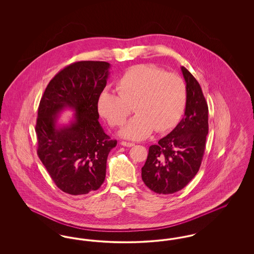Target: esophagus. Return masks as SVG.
<instances>
[{
	"mask_svg": "<svg viewBox=\"0 0 254 254\" xmlns=\"http://www.w3.org/2000/svg\"><path fill=\"white\" fill-rule=\"evenodd\" d=\"M121 145H124V146H127V147H130V146H133L134 144H133V143H128V142H125V141H122Z\"/></svg>",
	"mask_w": 254,
	"mask_h": 254,
	"instance_id": "1",
	"label": "esophagus"
}]
</instances>
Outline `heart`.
I'll return each mask as SVG.
<instances>
[{"instance_id":"b5f03b06","label":"heart","mask_w":254,"mask_h":254,"mask_svg":"<svg viewBox=\"0 0 254 254\" xmlns=\"http://www.w3.org/2000/svg\"><path fill=\"white\" fill-rule=\"evenodd\" d=\"M116 90L105 89L100 94L98 110L111 127H121L133 104L136 114L121 131L131 140H143L154 129L164 132L173 127L187 103V86L181 77L153 64L128 68L117 79Z\"/></svg>"}]
</instances>
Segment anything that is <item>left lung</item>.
I'll return each mask as SVG.
<instances>
[{"mask_svg": "<svg viewBox=\"0 0 254 254\" xmlns=\"http://www.w3.org/2000/svg\"><path fill=\"white\" fill-rule=\"evenodd\" d=\"M182 72L187 84L185 115L176 127L157 145L148 148L142 179L158 194H172L184 189L200 169L208 133V108L202 88L186 67Z\"/></svg>", "mask_w": 254, "mask_h": 254, "instance_id": "obj_1", "label": "left lung"}]
</instances>
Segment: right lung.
Returning a JSON list of instances; mask_svg holds the SVG:
<instances>
[{
    "mask_svg": "<svg viewBox=\"0 0 254 254\" xmlns=\"http://www.w3.org/2000/svg\"><path fill=\"white\" fill-rule=\"evenodd\" d=\"M110 64L81 61L57 73L38 108L37 154L62 191L83 195L97 190L106 178L109 151L117 145L101 127L98 99L107 85ZM75 111L70 125L57 128V115Z\"/></svg>",
    "mask_w": 254,
    "mask_h": 254,
    "instance_id": "add662e5",
    "label": "right lung"
}]
</instances>
